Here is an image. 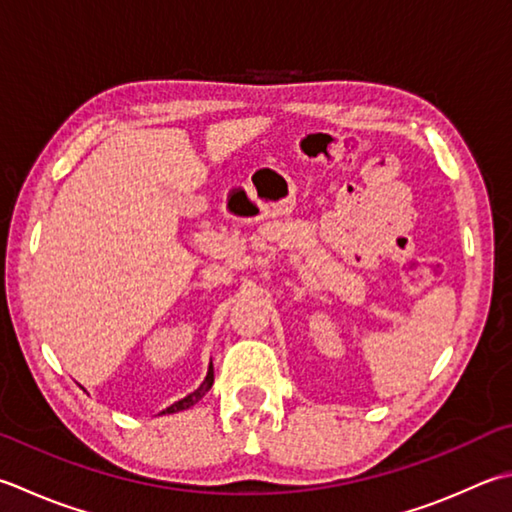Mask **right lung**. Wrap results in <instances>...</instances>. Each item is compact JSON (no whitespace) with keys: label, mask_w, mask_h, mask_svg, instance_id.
<instances>
[{"label":"right lung","mask_w":512,"mask_h":512,"mask_svg":"<svg viewBox=\"0 0 512 512\" xmlns=\"http://www.w3.org/2000/svg\"><path fill=\"white\" fill-rule=\"evenodd\" d=\"M211 385H214V365H209V372H207V376H205V381H202V385H200V388H198L196 392L187 394L185 399H180V401L173 403V406H169L167 410H162V414H171V412H180V410L191 408V406H194V403H198L202 397H205Z\"/></svg>","instance_id":"add662e5"}]
</instances>
